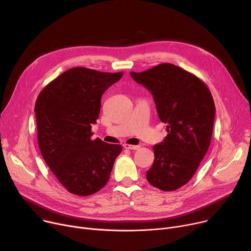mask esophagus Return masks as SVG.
Returning a JSON list of instances; mask_svg holds the SVG:
<instances>
[{
	"label": "esophagus",
	"mask_w": 251,
	"mask_h": 251,
	"mask_svg": "<svg viewBox=\"0 0 251 251\" xmlns=\"http://www.w3.org/2000/svg\"><path fill=\"white\" fill-rule=\"evenodd\" d=\"M124 148L127 149V150H139L140 149V146H132V144H128V143H125L124 144Z\"/></svg>",
	"instance_id": "esophagus-1"
}]
</instances>
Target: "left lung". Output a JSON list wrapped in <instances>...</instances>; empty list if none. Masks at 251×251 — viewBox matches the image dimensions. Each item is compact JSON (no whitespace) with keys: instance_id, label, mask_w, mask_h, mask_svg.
<instances>
[{"instance_id":"obj_1","label":"left lung","mask_w":251,"mask_h":251,"mask_svg":"<svg viewBox=\"0 0 251 251\" xmlns=\"http://www.w3.org/2000/svg\"><path fill=\"white\" fill-rule=\"evenodd\" d=\"M153 97L168 135L153 146L154 160L147 172L153 187L173 191L193 177L212 139L216 107L206 84L178 66L163 63L143 72H130Z\"/></svg>"}]
</instances>
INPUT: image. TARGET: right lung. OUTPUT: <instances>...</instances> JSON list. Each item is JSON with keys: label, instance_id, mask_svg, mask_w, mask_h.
<instances>
[{"label": "right lung", "instance_id": "right-lung-1", "mask_svg": "<svg viewBox=\"0 0 251 251\" xmlns=\"http://www.w3.org/2000/svg\"><path fill=\"white\" fill-rule=\"evenodd\" d=\"M123 72H100L85 67L65 71L36 99L37 142L45 162L70 193L87 196L110 179L120 144L92 139L100 99Z\"/></svg>", "mask_w": 251, "mask_h": 251}]
</instances>
